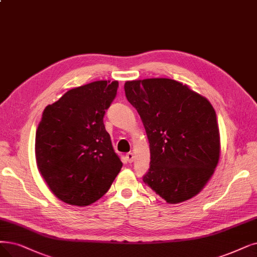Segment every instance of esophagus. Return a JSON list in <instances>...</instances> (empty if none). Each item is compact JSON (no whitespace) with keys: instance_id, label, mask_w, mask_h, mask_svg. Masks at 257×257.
Wrapping results in <instances>:
<instances>
[{"instance_id":"obj_1","label":"esophagus","mask_w":257,"mask_h":257,"mask_svg":"<svg viewBox=\"0 0 257 257\" xmlns=\"http://www.w3.org/2000/svg\"><path fill=\"white\" fill-rule=\"evenodd\" d=\"M125 158H126V160H127V162H130V163H132L133 161H134V154L133 153H127L126 155H125Z\"/></svg>"}]
</instances>
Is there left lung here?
Instances as JSON below:
<instances>
[{"label": "left lung", "mask_w": 257, "mask_h": 257, "mask_svg": "<svg viewBox=\"0 0 257 257\" xmlns=\"http://www.w3.org/2000/svg\"><path fill=\"white\" fill-rule=\"evenodd\" d=\"M124 90L150 143L151 166L143 181L169 203L196 196L220 156L216 112L210 101L167 78L126 81Z\"/></svg>", "instance_id": "8db88e82"}]
</instances>
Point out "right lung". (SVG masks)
<instances>
[{
  "instance_id": "obj_1",
  "label": "right lung",
  "mask_w": 257,
  "mask_h": 257,
  "mask_svg": "<svg viewBox=\"0 0 257 257\" xmlns=\"http://www.w3.org/2000/svg\"><path fill=\"white\" fill-rule=\"evenodd\" d=\"M118 85L101 80L69 89L45 107L39 123L38 170L55 196L71 206L100 199L122 168L103 123Z\"/></svg>"
}]
</instances>
